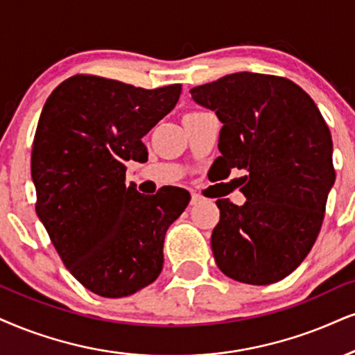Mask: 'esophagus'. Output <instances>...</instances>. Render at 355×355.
Segmentation results:
<instances>
[{"mask_svg": "<svg viewBox=\"0 0 355 355\" xmlns=\"http://www.w3.org/2000/svg\"><path fill=\"white\" fill-rule=\"evenodd\" d=\"M200 200H202V198H200L198 192H191V204H198Z\"/></svg>", "mask_w": 355, "mask_h": 355, "instance_id": "1", "label": "esophagus"}]
</instances>
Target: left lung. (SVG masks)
<instances>
[{
    "label": "left lung",
    "mask_w": 355,
    "mask_h": 355,
    "mask_svg": "<svg viewBox=\"0 0 355 355\" xmlns=\"http://www.w3.org/2000/svg\"><path fill=\"white\" fill-rule=\"evenodd\" d=\"M191 95L224 123L218 169L245 173V204L216 202V263L240 283H277L298 268L321 230L336 181L331 131L313 98L284 77L237 72Z\"/></svg>",
    "instance_id": "8db88e82"
}]
</instances>
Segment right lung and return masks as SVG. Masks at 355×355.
<instances>
[{"instance_id": "right-lung-1", "label": "right lung", "mask_w": 355, "mask_h": 355, "mask_svg": "<svg viewBox=\"0 0 355 355\" xmlns=\"http://www.w3.org/2000/svg\"><path fill=\"white\" fill-rule=\"evenodd\" d=\"M181 85L146 90L78 73L44 103L31 176L36 212L65 268L87 290L123 298L163 270L164 235L191 196L126 186V163L148 161L144 135L176 107Z\"/></svg>"}]
</instances>
